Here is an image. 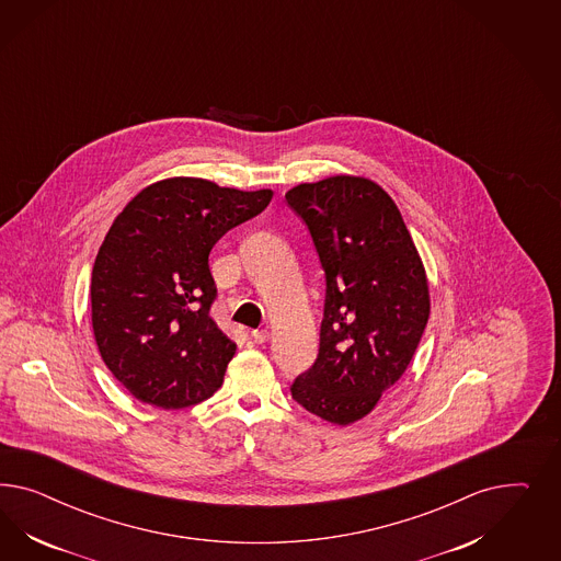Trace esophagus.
<instances>
[{
  "label": "esophagus",
  "mask_w": 561,
  "mask_h": 561,
  "mask_svg": "<svg viewBox=\"0 0 561 561\" xmlns=\"http://www.w3.org/2000/svg\"><path fill=\"white\" fill-rule=\"evenodd\" d=\"M251 337L255 343H265V341L270 340V331L267 329H255L253 333H251Z\"/></svg>",
  "instance_id": "esophagus-1"
}]
</instances>
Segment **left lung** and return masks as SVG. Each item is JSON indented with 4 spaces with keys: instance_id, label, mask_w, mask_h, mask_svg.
<instances>
[{
    "instance_id": "obj_1",
    "label": "left lung",
    "mask_w": 561,
    "mask_h": 561,
    "mask_svg": "<svg viewBox=\"0 0 561 561\" xmlns=\"http://www.w3.org/2000/svg\"><path fill=\"white\" fill-rule=\"evenodd\" d=\"M324 272L321 343L291 399L331 424H354L408 370L430 317L420 253L389 193L364 176L289 188Z\"/></svg>"
}]
</instances>
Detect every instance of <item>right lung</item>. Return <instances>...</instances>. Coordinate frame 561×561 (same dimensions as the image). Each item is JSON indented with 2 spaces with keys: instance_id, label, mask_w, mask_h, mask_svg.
<instances>
[{
  "instance_id": "1",
  "label": "right lung",
  "mask_w": 561,
  "mask_h": 561,
  "mask_svg": "<svg viewBox=\"0 0 561 561\" xmlns=\"http://www.w3.org/2000/svg\"><path fill=\"white\" fill-rule=\"evenodd\" d=\"M272 197L174 176L139 191L113 221L92 267V329L106 368L139 401L191 408L220 389L237 343L209 317L207 261Z\"/></svg>"
}]
</instances>
